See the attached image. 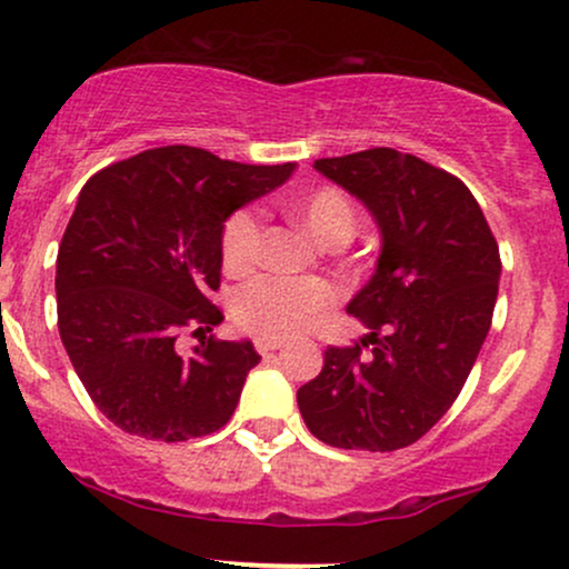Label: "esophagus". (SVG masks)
I'll return each mask as SVG.
<instances>
[{"mask_svg":"<svg viewBox=\"0 0 569 569\" xmlns=\"http://www.w3.org/2000/svg\"><path fill=\"white\" fill-rule=\"evenodd\" d=\"M257 350L262 352V356H267V352H272V350H280L283 348V339H276V337H257Z\"/></svg>","mask_w":569,"mask_h":569,"instance_id":"esophagus-1","label":"esophagus"}]
</instances>
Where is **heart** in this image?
I'll list each match as a JSON object with an SVG mask.
<instances>
[{
  "instance_id": "1",
  "label": "heart",
  "mask_w": 569,
  "mask_h": 569,
  "mask_svg": "<svg viewBox=\"0 0 569 569\" xmlns=\"http://www.w3.org/2000/svg\"><path fill=\"white\" fill-rule=\"evenodd\" d=\"M299 224L323 246L348 243L356 232V206L342 189L316 187L283 202ZM264 224L257 211H234L221 232V259L230 272H248L262 262ZM337 302L335 286L321 278H278L251 280L234 297V321L259 337H291L316 321Z\"/></svg>"
}]
</instances>
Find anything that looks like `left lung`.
<instances>
[{"label":"left lung","mask_w":569,"mask_h":569,"mask_svg":"<svg viewBox=\"0 0 569 569\" xmlns=\"http://www.w3.org/2000/svg\"><path fill=\"white\" fill-rule=\"evenodd\" d=\"M316 171L369 208L382 251L348 305L371 331L326 348L297 403L329 447L393 452L422 439L471 375L498 299V240L471 189L415 154L375 147L316 160Z\"/></svg>","instance_id":"1"}]
</instances>
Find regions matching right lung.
Segmentation results:
<instances>
[{
  "label": "right lung",
  "mask_w": 569,
  "mask_h": 569,
  "mask_svg": "<svg viewBox=\"0 0 569 569\" xmlns=\"http://www.w3.org/2000/svg\"><path fill=\"white\" fill-rule=\"evenodd\" d=\"M283 166H243L198 147L147 149L82 187L56 262L58 331L98 409L126 433L187 441L230 422L253 345L208 338L224 321V221L283 184ZM184 333L199 337L189 357Z\"/></svg>",
  "instance_id": "obj_1"
}]
</instances>
